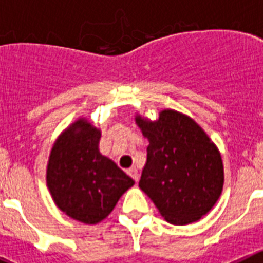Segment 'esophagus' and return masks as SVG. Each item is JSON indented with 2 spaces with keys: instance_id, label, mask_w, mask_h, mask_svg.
Listing matches in <instances>:
<instances>
[{
  "instance_id": "esophagus-1",
  "label": "esophagus",
  "mask_w": 263,
  "mask_h": 263,
  "mask_svg": "<svg viewBox=\"0 0 263 263\" xmlns=\"http://www.w3.org/2000/svg\"><path fill=\"white\" fill-rule=\"evenodd\" d=\"M127 174H129V175L136 180V182H138L139 180V174L138 171H137V168H133V167H132V168L127 170Z\"/></svg>"
}]
</instances>
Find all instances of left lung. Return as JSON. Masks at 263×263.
<instances>
[{"label": "left lung", "instance_id": "1", "mask_svg": "<svg viewBox=\"0 0 263 263\" xmlns=\"http://www.w3.org/2000/svg\"><path fill=\"white\" fill-rule=\"evenodd\" d=\"M148 139L147 160L139 188L174 225L194 222L212 210L221 195V155L205 132L188 116L173 109L157 121L137 116Z\"/></svg>", "mask_w": 263, "mask_h": 263}]
</instances>
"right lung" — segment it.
Here are the masks:
<instances>
[{
  "mask_svg": "<svg viewBox=\"0 0 263 263\" xmlns=\"http://www.w3.org/2000/svg\"><path fill=\"white\" fill-rule=\"evenodd\" d=\"M101 132L80 118L53 143L47 187L60 211L84 224H97L113 211L134 180L99 152Z\"/></svg>",
  "mask_w": 263,
  "mask_h": 263,
  "instance_id": "1",
  "label": "right lung"
}]
</instances>
